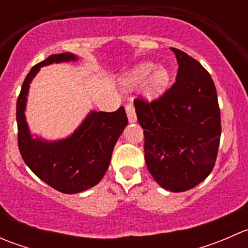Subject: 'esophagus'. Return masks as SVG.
<instances>
[{
	"label": "esophagus",
	"instance_id": "34e87169",
	"mask_svg": "<svg viewBox=\"0 0 248 248\" xmlns=\"http://www.w3.org/2000/svg\"><path fill=\"white\" fill-rule=\"evenodd\" d=\"M126 112H127V116H128V121L129 122H136L137 121L136 108H134L133 101H128V103L126 104Z\"/></svg>",
	"mask_w": 248,
	"mask_h": 248
}]
</instances>
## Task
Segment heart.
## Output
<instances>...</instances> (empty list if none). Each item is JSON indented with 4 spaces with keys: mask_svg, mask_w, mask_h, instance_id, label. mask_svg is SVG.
I'll use <instances>...</instances> for the list:
<instances>
[{
    "mask_svg": "<svg viewBox=\"0 0 248 248\" xmlns=\"http://www.w3.org/2000/svg\"><path fill=\"white\" fill-rule=\"evenodd\" d=\"M147 77H149V81H147L146 92L150 97L158 96L166 90L169 82V73L163 67L156 68V66L151 62H144V63L137 66L129 73L128 78L126 79V84L129 86L138 85L146 80Z\"/></svg>",
    "mask_w": 248,
    "mask_h": 248,
    "instance_id": "obj_1",
    "label": "heart"
}]
</instances>
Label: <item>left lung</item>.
<instances>
[{
    "label": "left lung",
    "mask_w": 248,
    "mask_h": 248,
    "mask_svg": "<svg viewBox=\"0 0 248 248\" xmlns=\"http://www.w3.org/2000/svg\"><path fill=\"white\" fill-rule=\"evenodd\" d=\"M176 80L158 98L134 99L144 129L147 169L157 184L185 192L214 169L221 139V111L214 80L197 60L171 47Z\"/></svg>",
    "instance_id": "1"
}]
</instances>
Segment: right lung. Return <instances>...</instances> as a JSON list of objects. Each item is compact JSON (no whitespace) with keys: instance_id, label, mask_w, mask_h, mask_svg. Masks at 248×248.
I'll return each instance as SVG.
<instances>
[{"instance_id":"1","label":"right lung","mask_w":248,"mask_h":248,"mask_svg":"<svg viewBox=\"0 0 248 248\" xmlns=\"http://www.w3.org/2000/svg\"><path fill=\"white\" fill-rule=\"evenodd\" d=\"M71 52L51 55L31 68L16 102L17 146L30 169L46 184L62 193H78L98 184L108 169L112 150L127 126L126 111H92L69 138L46 142L32 139L25 121V104L30 82L39 68L54 62L74 61Z\"/></svg>"}]
</instances>
